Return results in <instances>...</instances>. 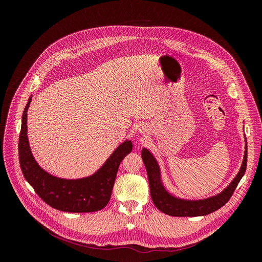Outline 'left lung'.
<instances>
[{
  "label": "left lung",
  "instance_id": "left-lung-1",
  "mask_svg": "<svg viewBox=\"0 0 262 262\" xmlns=\"http://www.w3.org/2000/svg\"><path fill=\"white\" fill-rule=\"evenodd\" d=\"M141 155L147 171L149 192L153 203L158 210L171 216H201L219 210L231 199L237 185L244 176L246 167H247V147H246L241 170L225 190L217 195L204 200H182L166 191L161 180L160 167H158L154 156L148 152V149H142Z\"/></svg>",
  "mask_w": 262,
  "mask_h": 262
}]
</instances>
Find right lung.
Instances as JSON below:
<instances>
[{
    "instance_id": "add662e5",
    "label": "right lung",
    "mask_w": 262,
    "mask_h": 262,
    "mask_svg": "<svg viewBox=\"0 0 262 262\" xmlns=\"http://www.w3.org/2000/svg\"><path fill=\"white\" fill-rule=\"evenodd\" d=\"M29 97L21 117L18 156L23 175L35 192L53 209L71 213L96 212L104 209L112 196L117 171L123 157L132 150L131 141H125L110 155L94 175L81 179H62L45 171L31 154L27 137V110Z\"/></svg>"
}]
</instances>
